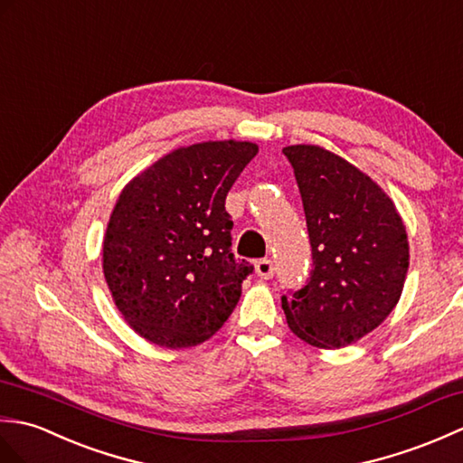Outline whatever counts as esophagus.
Listing matches in <instances>:
<instances>
[{"mask_svg": "<svg viewBox=\"0 0 463 463\" xmlns=\"http://www.w3.org/2000/svg\"><path fill=\"white\" fill-rule=\"evenodd\" d=\"M255 273H258V277H261V279H271L273 273H275L273 261L271 260L255 261Z\"/></svg>", "mask_w": 463, "mask_h": 463, "instance_id": "obj_1", "label": "esophagus"}]
</instances>
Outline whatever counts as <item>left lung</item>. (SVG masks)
<instances>
[{"label": "left lung", "mask_w": 463, "mask_h": 463, "mask_svg": "<svg viewBox=\"0 0 463 463\" xmlns=\"http://www.w3.org/2000/svg\"><path fill=\"white\" fill-rule=\"evenodd\" d=\"M301 192L313 269L281 297L291 331L318 348L356 343L392 313L408 273L394 202L351 162L321 146H285Z\"/></svg>", "instance_id": "8db88e82"}]
</instances>
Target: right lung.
Here are the masks:
<instances>
[{
    "mask_svg": "<svg viewBox=\"0 0 463 463\" xmlns=\"http://www.w3.org/2000/svg\"><path fill=\"white\" fill-rule=\"evenodd\" d=\"M258 145L200 142L174 150L120 192L102 271L125 321L146 341L188 348L228 321L253 271L232 253L225 196Z\"/></svg>",
    "mask_w": 463,
    "mask_h": 463,
    "instance_id": "right-lung-1",
    "label": "right lung"
}]
</instances>
